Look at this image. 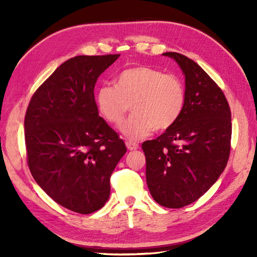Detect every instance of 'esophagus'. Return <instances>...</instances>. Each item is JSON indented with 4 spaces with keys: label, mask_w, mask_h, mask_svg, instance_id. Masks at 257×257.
<instances>
[{
    "label": "esophagus",
    "mask_w": 257,
    "mask_h": 257,
    "mask_svg": "<svg viewBox=\"0 0 257 257\" xmlns=\"http://www.w3.org/2000/svg\"><path fill=\"white\" fill-rule=\"evenodd\" d=\"M125 146H127L128 150H130V151L137 150L139 148V145L136 144V143H133V141H127V143H125Z\"/></svg>",
    "instance_id": "34e87169"
}]
</instances>
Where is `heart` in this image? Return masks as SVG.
Segmentation results:
<instances>
[{
	"instance_id": "obj_1",
	"label": "heart",
	"mask_w": 257,
	"mask_h": 257,
	"mask_svg": "<svg viewBox=\"0 0 257 257\" xmlns=\"http://www.w3.org/2000/svg\"><path fill=\"white\" fill-rule=\"evenodd\" d=\"M187 91L174 75L150 66L122 70L116 86L102 85L96 92L98 110L109 123L118 125L132 108L121 132L128 139L138 140L154 132H163L176 123L184 110Z\"/></svg>"
}]
</instances>
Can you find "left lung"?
Masks as SVG:
<instances>
[{
  "instance_id": "obj_1",
  "label": "left lung",
  "mask_w": 257,
  "mask_h": 257,
  "mask_svg": "<svg viewBox=\"0 0 257 257\" xmlns=\"http://www.w3.org/2000/svg\"><path fill=\"white\" fill-rule=\"evenodd\" d=\"M185 76L184 110L157 139L145 141L146 178L152 198L180 209L201 198L226 167L231 151V109L224 92L192 59L163 54Z\"/></svg>"
}]
</instances>
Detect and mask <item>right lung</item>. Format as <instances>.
I'll return each instance as SVG.
<instances>
[{
  "mask_svg": "<svg viewBox=\"0 0 257 257\" xmlns=\"http://www.w3.org/2000/svg\"><path fill=\"white\" fill-rule=\"evenodd\" d=\"M120 56H75L33 94L24 128L26 159L37 184L58 204L80 214L105 205L110 177L127 151L98 114L97 78Z\"/></svg>",
  "mask_w": 257,
  "mask_h": 257,
  "instance_id": "obj_1",
  "label": "right lung"
}]
</instances>
